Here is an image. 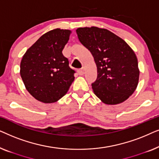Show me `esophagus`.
Returning a JSON list of instances; mask_svg holds the SVG:
<instances>
[{
    "label": "esophagus",
    "instance_id": "1",
    "mask_svg": "<svg viewBox=\"0 0 159 159\" xmlns=\"http://www.w3.org/2000/svg\"><path fill=\"white\" fill-rule=\"evenodd\" d=\"M84 70L83 69H79V70H78V74H79L80 75H84Z\"/></svg>",
    "mask_w": 159,
    "mask_h": 159
}]
</instances>
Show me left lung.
<instances>
[{
  "mask_svg": "<svg viewBox=\"0 0 159 159\" xmlns=\"http://www.w3.org/2000/svg\"><path fill=\"white\" fill-rule=\"evenodd\" d=\"M76 32L96 64L98 77L92 83L95 95L108 105L125 101L138 84L140 71L134 52L125 40L106 29L80 27Z\"/></svg>",
  "mask_w": 159,
  "mask_h": 159,
  "instance_id": "1",
  "label": "left lung"
}]
</instances>
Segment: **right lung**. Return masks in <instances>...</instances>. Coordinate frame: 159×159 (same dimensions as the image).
Segmentation results:
<instances>
[{
	"instance_id": "right-lung-1",
	"label": "right lung",
	"mask_w": 159,
	"mask_h": 159,
	"mask_svg": "<svg viewBox=\"0 0 159 159\" xmlns=\"http://www.w3.org/2000/svg\"><path fill=\"white\" fill-rule=\"evenodd\" d=\"M71 31L55 29L43 34L23 56L20 75L28 92L38 101L51 103L68 92L75 71L62 51Z\"/></svg>"
}]
</instances>
